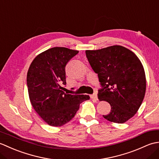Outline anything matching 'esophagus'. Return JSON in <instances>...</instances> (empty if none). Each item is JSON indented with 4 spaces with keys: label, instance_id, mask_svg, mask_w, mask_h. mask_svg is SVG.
I'll return each mask as SVG.
<instances>
[{
    "label": "esophagus",
    "instance_id": "esophagus-1",
    "mask_svg": "<svg viewBox=\"0 0 159 159\" xmlns=\"http://www.w3.org/2000/svg\"><path fill=\"white\" fill-rule=\"evenodd\" d=\"M91 98L95 100H98V96H97L96 93H94L93 94H92V95H91Z\"/></svg>",
    "mask_w": 159,
    "mask_h": 159
}]
</instances>
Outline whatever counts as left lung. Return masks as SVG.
I'll list each match as a JSON object with an SVG mask.
<instances>
[{
  "label": "left lung",
  "instance_id": "8db88e82",
  "mask_svg": "<svg viewBox=\"0 0 159 159\" xmlns=\"http://www.w3.org/2000/svg\"><path fill=\"white\" fill-rule=\"evenodd\" d=\"M85 53L102 87L98 99L111 104L110 113L103 117L111 122H126L137 112L145 96L146 80L142 63L135 54L121 46Z\"/></svg>",
  "mask_w": 159,
  "mask_h": 159
}]
</instances>
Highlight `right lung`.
Here are the masks:
<instances>
[{
    "instance_id": "right-lung-1",
    "label": "right lung",
    "mask_w": 159,
    "mask_h": 159,
    "mask_svg": "<svg viewBox=\"0 0 159 159\" xmlns=\"http://www.w3.org/2000/svg\"><path fill=\"white\" fill-rule=\"evenodd\" d=\"M78 50L54 47L37 56L30 66L26 82L33 109L52 126H61L75 116L87 95L63 92L66 85V66Z\"/></svg>"
}]
</instances>
